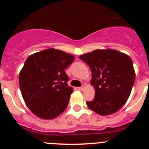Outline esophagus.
<instances>
[{
  "label": "esophagus",
  "mask_w": 149,
  "mask_h": 149,
  "mask_svg": "<svg viewBox=\"0 0 149 149\" xmlns=\"http://www.w3.org/2000/svg\"><path fill=\"white\" fill-rule=\"evenodd\" d=\"M84 88H85V86H82L79 87V91H84Z\"/></svg>",
  "instance_id": "1"
}]
</instances>
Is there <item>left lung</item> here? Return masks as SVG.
I'll return each instance as SVG.
<instances>
[{"instance_id":"obj_1","label":"left lung","mask_w":149,"mask_h":149,"mask_svg":"<svg viewBox=\"0 0 149 149\" xmlns=\"http://www.w3.org/2000/svg\"><path fill=\"white\" fill-rule=\"evenodd\" d=\"M79 58L89 66L95 90L94 100L86 102L88 107L103 116L119 110L130 97L135 81L131 58L113 49H96Z\"/></svg>"}]
</instances>
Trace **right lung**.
I'll return each instance as SVG.
<instances>
[{"label":"right lung","mask_w":149,"mask_h":149,"mask_svg":"<svg viewBox=\"0 0 149 149\" xmlns=\"http://www.w3.org/2000/svg\"><path fill=\"white\" fill-rule=\"evenodd\" d=\"M75 58L53 48L28 57L19 76L22 95L29 109L38 118L52 120L68 105L73 91L65 72Z\"/></svg>","instance_id":"1"}]
</instances>
